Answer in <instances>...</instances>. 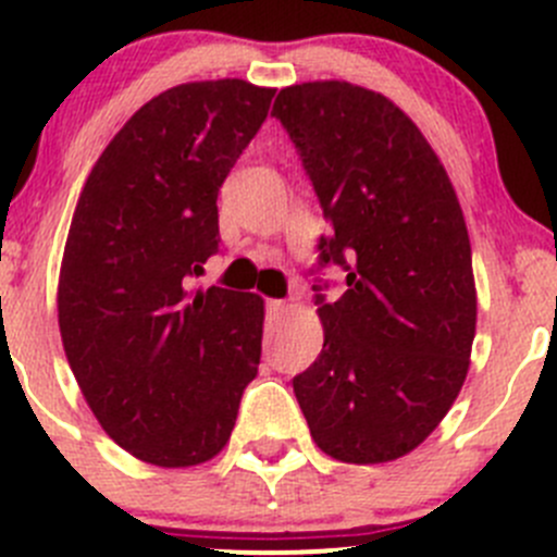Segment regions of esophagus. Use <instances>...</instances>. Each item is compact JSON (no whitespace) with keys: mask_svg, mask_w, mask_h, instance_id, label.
Wrapping results in <instances>:
<instances>
[{"mask_svg":"<svg viewBox=\"0 0 557 557\" xmlns=\"http://www.w3.org/2000/svg\"><path fill=\"white\" fill-rule=\"evenodd\" d=\"M267 312L269 314H283L285 312V301L283 299H269L267 301Z\"/></svg>","mask_w":557,"mask_h":557,"instance_id":"obj_1","label":"esophagus"}]
</instances>
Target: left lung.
<instances>
[{
  "mask_svg": "<svg viewBox=\"0 0 557 557\" xmlns=\"http://www.w3.org/2000/svg\"><path fill=\"white\" fill-rule=\"evenodd\" d=\"M329 237L320 267L345 294H314L323 350L294 377L314 445L345 463H387L442 423L469 372L476 290L463 210L440 156L391 99L345 81L277 94ZM320 290V285H312Z\"/></svg>",
  "mask_w": 557,
  "mask_h": 557,
  "instance_id": "8db88e82",
  "label": "left lung"
}]
</instances>
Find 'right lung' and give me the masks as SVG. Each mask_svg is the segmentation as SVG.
I'll return each mask as SVG.
<instances>
[{
	"instance_id": "add662e5",
	"label": "right lung",
	"mask_w": 557,
	"mask_h": 557,
	"mask_svg": "<svg viewBox=\"0 0 557 557\" xmlns=\"http://www.w3.org/2000/svg\"><path fill=\"white\" fill-rule=\"evenodd\" d=\"M272 97L237 77L159 94L112 137L77 199L61 342L99 425L145 463L215 458L258 372L261 296L188 288L218 252V190Z\"/></svg>"
}]
</instances>
